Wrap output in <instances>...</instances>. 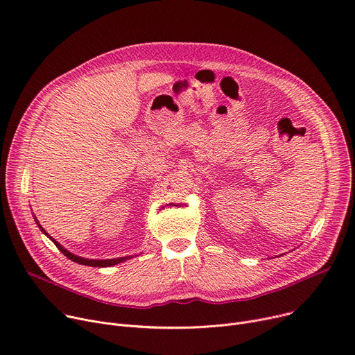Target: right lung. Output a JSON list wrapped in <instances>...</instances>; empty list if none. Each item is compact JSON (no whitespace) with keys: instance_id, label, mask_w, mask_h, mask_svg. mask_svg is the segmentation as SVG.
<instances>
[{"instance_id":"obj_1","label":"right lung","mask_w":355,"mask_h":355,"mask_svg":"<svg viewBox=\"0 0 355 355\" xmlns=\"http://www.w3.org/2000/svg\"><path fill=\"white\" fill-rule=\"evenodd\" d=\"M34 219H35V222H37V225L40 227V230L42 231V234H45L55 245H56V248L65 254L68 259H71V261H73V262H76V263H79V265H85V266H93V268H109V266H114V265H119V263H121V262H125V261H128V259H132L133 256H124V257H116V259H86V257H82V256H78V254H75V253H72V252H69V250H67L65 248H63L58 241H55L52 236H49L48 234H46V231L41 227L40 225V222H38V219H37V216H34Z\"/></svg>"}]
</instances>
